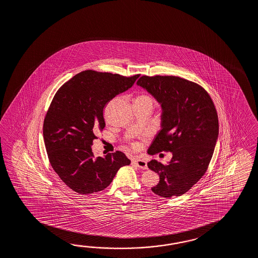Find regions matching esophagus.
Listing matches in <instances>:
<instances>
[{
    "label": "esophagus",
    "instance_id": "esophagus-1",
    "mask_svg": "<svg viewBox=\"0 0 258 258\" xmlns=\"http://www.w3.org/2000/svg\"><path fill=\"white\" fill-rule=\"evenodd\" d=\"M133 164L136 165L137 167L143 169V170H146V169H147V163L146 160H140V159H133Z\"/></svg>",
    "mask_w": 258,
    "mask_h": 258
}]
</instances>
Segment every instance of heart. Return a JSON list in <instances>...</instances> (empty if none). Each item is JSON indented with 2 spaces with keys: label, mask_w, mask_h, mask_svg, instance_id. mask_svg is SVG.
<instances>
[{
  "label": "heart",
  "mask_w": 258,
  "mask_h": 258,
  "mask_svg": "<svg viewBox=\"0 0 258 258\" xmlns=\"http://www.w3.org/2000/svg\"><path fill=\"white\" fill-rule=\"evenodd\" d=\"M154 104H155V101H154L153 98L145 93H140L133 100L134 108H151V109H153Z\"/></svg>",
  "instance_id": "obj_1"
}]
</instances>
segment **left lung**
<instances>
[{"instance_id":"left-lung-1","label":"left lung","mask_w":258,"mask_h":258,"mask_svg":"<svg viewBox=\"0 0 258 258\" xmlns=\"http://www.w3.org/2000/svg\"><path fill=\"white\" fill-rule=\"evenodd\" d=\"M137 84L162 108L161 130L148 153L173 154L168 164L156 160L147 163L160 175V182L151 189L165 198L180 196L208 170L219 135L216 108L201 85L180 77L142 76Z\"/></svg>"}]
</instances>
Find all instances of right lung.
<instances>
[{
	"instance_id": "obj_1",
	"label": "right lung",
	"mask_w": 258,
	"mask_h": 258,
	"mask_svg": "<svg viewBox=\"0 0 258 258\" xmlns=\"http://www.w3.org/2000/svg\"><path fill=\"white\" fill-rule=\"evenodd\" d=\"M139 76L84 70L56 92L44 119L43 137L51 167L72 190L81 195L102 190L120 168L131 164L121 151L96 158L91 146L104 128L106 104Z\"/></svg>"
}]
</instances>
